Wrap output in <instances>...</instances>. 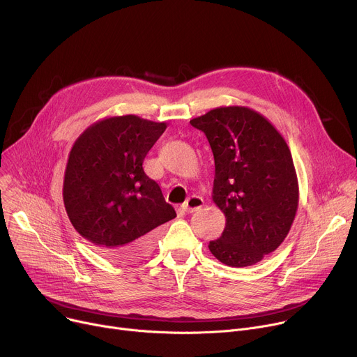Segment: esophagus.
<instances>
[{
	"mask_svg": "<svg viewBox=\"0 0 357 357\" xmlns=\"http://www.w3.org/2000/svg\"><path fill=\"white\" fill-rule=\"evenodd\" d=\"M203 206V199L200 196L192 195L190 197L186 199V202L182 205V211L186 213H193L196 211H199Z\"/></svg>",
	"mask_w": 357,
	"mask_h": 357,
	"instance_id": "34e87169",
	"label": "esophagus"
}]
</instances>
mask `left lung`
<instances>
[{
    "mask_svg": "<svg viewBox=\"0 0 357 357\" xmlns=\"http://www.w3.org/2000/svg\"><path fill=\"white\" fill-rule=\"evenodd\" d=\"M205 132L213 157V202L226 227L209 250L223 264L248 267L287 237L298 209L291 151L275 127L247 107H218L190 120Z\"/></svg>",
    "mask_w": 357,
    "mask_h": 357,
    "instance_id": "8db88e82",
    "label": "left lung"
}]
</instances>
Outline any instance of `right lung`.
<instances>
[{
	"mask_svg": "<svg viewBox=\"0 0 357 357\" xmlns=\"http://www.w3.org/2000/svg\"><path fill=\"white\" fill-rule=\"evenodd\" d=\"M165 128L132 114L110 117L90 126L72 146L63 181L68 216L114 261L145 257L155 245V229L176 218L142 168Z\"/></svg>",
	"mask_w": 357,
	"mask_h": 357,
	"instance_id": "1",
	"label": "right lung"
}]
</instances>
